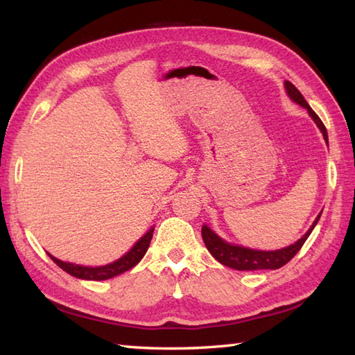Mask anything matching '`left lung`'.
Masks as SVG:
<instances>
[{
  "label": "left lung",
  "instance_id": "1",
  "mask_svg": "<svg viewBox=\"0 0 355 355\" xmlns=\"http://www.w3.org/2000/svg\"><path fill=\"white\" fill-rule=\"evenodd\" d=\"M285 88H286V93H288V96L294 102L299 103L300 107L308 110L310 116L313 117L314 122L318 123L319 130L322 131L323 139H325V141L328 143V132H327L325 125H323L320 117L315 114L313 108L304 99V96L300 94L299 89L294 87L290 80H285ZM319 218H320V214L318 218H315V221L313 223L310 230H308L305 235L297 241V243H294L293 245H288L285 248H281V250H275V252L252 250V248L227 244V243H224L220 236H216L215 233L207 227V225H202L201 235H202V241H205V244L207 247V250L210 252V254H212L218 262H221L225 267H230L235 270H276V268L284 267L286 262H290L294 256H296V253L305 244L306 238L310 236V233L313 232L314 225L318 224Z\"/></svg>",
  "mask_w": 355,
  "mask_h": 355
}]
</instances>
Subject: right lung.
I'll return each mask as SVG.
<instances>
[{"mask_svg": "<svg viewBox=\"0 0 355 355\" xmlns=\"http://www.w3.org/2000/svg\"><path fill=\"white\" fill-rule=\"evenodd\" d=\"M153 233H154V229H150L145 236L137 241V244H135L125 256H122V258L117 259L116 262L108 263V266H103V267L76 266V263L59 261L51 254H49V256L58 267H61L64 271H67V273L74 276V277L88 279V281H105V279H110V277H114L117 275H122V273H125L126 270H130L134 266H137V263L141 261V258L145 256V253L148 250L150 239H153Z\"/></svg>", "mask_w": 355, "mask_h": 355, "instance_id": "obj_1", "label": "right lung"}]
</instances>
